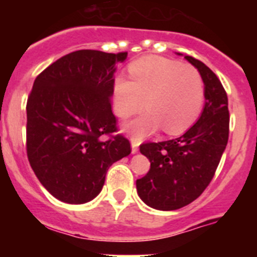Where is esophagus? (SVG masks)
<instances>
[{"label": "esophagus", "mask_w": 257, "mask_h": 257, "mask_svg": "<svg viewBox=\"0 0 257 257\" xmlns=\"http://www.w3.org/2000/svg\"><path fill=\"white\" fill-rule=\"evenodd\" d=\"M139 139H136V138H131V148H133V153H136L138 152V147H139Z\"/></svg>", "instance_id": "1"}]
</instances>
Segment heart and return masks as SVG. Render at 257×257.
Listing matches in <instances>:
<instances>
[{
	"mask_svg": "<svg viewBox=\"0 0 257 257\" xmlns=\"http://www.w3.org/2000/svg\"><path fill=\"white\" fill-rule=\"evenodd\" d=\"M130 79L118 76L113 83V110L128 118L148 109L126 124L136 139L151 135L162 126L163 133L179 135L199 117L205 103V82L192 65L178 60L145 56L131 63Z\"/></svg>",
	"mask_w": 257,
	"mask_h": 257,
	"instance_id": "1",
	"label": "heart"
}]
</instances>
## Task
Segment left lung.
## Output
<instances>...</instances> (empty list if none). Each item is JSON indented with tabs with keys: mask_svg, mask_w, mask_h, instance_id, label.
I'll use <instances>...</instances> for the list:
<instances>
[{
	"mask_svg": "<svg viewBox=\"0 0 257 257\" xmlns=\"http://www.w3.org/2000/svg\"><path fill=\"white\" fill-rule=\"evenodd\" d=\"M185 59L198 69L205 82L206 103L201 117L180 138L140 145L151 169L136 180L138 194L147 205L162 211L184 207L205 192L229 139L225 88L201 60L189 55Z\"/></svg>",
	"mask_w": 257,
	"mask_h": 257,
	"instance_id": "8db88e82",
	"label": "left lung"
}]
</instances>
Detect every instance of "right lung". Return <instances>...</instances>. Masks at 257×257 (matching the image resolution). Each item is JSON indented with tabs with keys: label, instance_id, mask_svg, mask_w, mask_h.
<instances>
[{
	"label": "right lung",
	"instance_id": "right-lung-1",
	"mask_svg": "<svg viewBox=\"0 0 257 257\" xmlns=\"http://www.w3.org/2000/svg\"><path fill=\"white\" fill-rule=\"evenodd\" d=\"M126 58V51L78 50L36 77L27 100V156L60 201H91L109 167L131 153L112 112L114 73Z\"/></svg>",
	"mask_w": 257,
	"mask_h": 257
}]
</instances>
